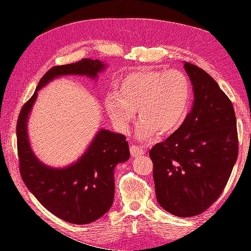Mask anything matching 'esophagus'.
Returning a JSON list of instances; mask_svg holds the SVG:
<instances>
[{
	"instance_id": "obj_1",
	"label": "esophagus",
	"mask_w": 251,
	"mask_h": 251,
	"mask_svg": "<svg viewBox=\"0 0 251 251\" xmlns=\"http://www.w3.org/2000/svg\"><path fill=\"white\" fill-rule=\"evenodd\" d=\"M130 151H131V155L133 156V157H138V156H141V155H143L144 154V151L142 148H139V147H137V146H131V148H130Z\"/></svg>"
}]
</instances>
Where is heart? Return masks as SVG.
Returning a JSON list of instances; mask_svg holds the SVG:
<instances>
[{
	"label": "heart",
	"instance_id": "b5f03b06",
	"mask_svg": "<svg viewBox=\"0 0 251 251\" xmlns=\"http://www.w3.org/2000/svg\"><path fill=\"white\" fill-rule=\"evenodd\" d=\"M192 98L188 77L180 70H146L126 75L117 92L105 97V110L120 132L126 133L137 110V137L168 135L183 123Z\"/></svg>",
	"mask_w": 251,
	"mask_h": 251
}]
</instances>
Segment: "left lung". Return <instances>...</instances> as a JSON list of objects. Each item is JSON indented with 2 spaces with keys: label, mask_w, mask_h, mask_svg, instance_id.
I'll list each match as a JSON object with an SVG mask.
<instances>
[{
  "label": "left lung",
  "mask_w": 251,
  "mask_h": 251,
  "mask_svg": "<svg viewBox=\"0 0 251 251\" xmlns=\"http://www.w3.org/2000/svg\"><path fill=\"white\" fill-rule=\"evenodd\" d=\"M194 101L183 124L150 151L156 198L181 218L202 214L228 181L237 161V120L229 98L208 73L183 63Z\"/></svg>",
  "instance_id": "1"
}]
</instances>
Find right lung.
Wrapping results in <instances>:
<instances>
[{
	"label": "right lung",
	"instance_id": "obj_1",
	"mask_svg": "<svg viewBox=\"0 0 251 251\" xmlns=\"http://www.w3.org/2000/svg\"><path fill=\"white\" fill-rule=\"evenodd\" d=\"M105 68L104 62L91 58L51 68L21 110L18 120V151L23 181L44 207L72 224L92 223L111 208L115 193L114 171L117 164L130 158L128 143L125 135L100 128L76 161L64 168H53L33 153L28 135L29 116L37 92L52 80L66 75L97 79L98 73Z\"/></svg>",
	"mask_w": 251,
	"mask_h": 251
}]
</instances>
